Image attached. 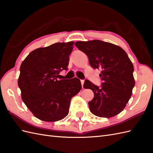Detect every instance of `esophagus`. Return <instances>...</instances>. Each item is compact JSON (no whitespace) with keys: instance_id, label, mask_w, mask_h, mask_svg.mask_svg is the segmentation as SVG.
Returning <instances> with one entry per match:
<instances>
[{"instance_id":"1","label":"esophagus","mask_w":153,"mask_h":153,"mask_svg":"<svg viewBox=\"0 0 153 153\" xmlns=\"http://www.w3.org/2000/svg\"><path fill=\"white\" fill-rule=\"evenodd\" d=\"M80 82H81V85H82V87L83 88V85H84V80H81Z\"/></svg>"}]
</instances>
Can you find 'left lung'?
<instances>
[{"instance_id":"obj_1","label":"left lung","mask_w":153,"mask_h":153,"mask_svg":"<svg viewBox=\"0 0 153 153\" xmlns=\"http://www.w3.org/2000/svg\"><path fill=\"white\" fill-rule=\"evenodd\" d=\"M75 46L86 54L93 69L101 70V86L88 80L83 85L94 94L88 103L91 113L104 118L119 114L130 100L135 86L134 65L128 54L120 46L100 40L78 41Z\"/></svg>"}]
</instances>
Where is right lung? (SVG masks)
<instances>
[{
	"instance_id": "obj_1",
	"label": "right lung",
	"mask_w": 153,
	"mask_h": 153,
	"mask_svg": "<svg viewBox=\"0 0 153 153\" xmlns=\"http://www.w3.org/2000/svg\"><path fill=\"white\" fill-rule=\"evenodd\" d=\"M73 45L74 42H57L37 48L20 66L18 86L22 100L40 120L56 122L65 118L71 98L82 88L80 80L76 77L59 79L61 71L68 70Z\"/></svg>"
}]
</instances>
